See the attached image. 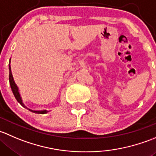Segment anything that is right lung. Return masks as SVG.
<instances>
[{"mask_svg": "<svg viewBox=\"0 0 156 156\" xmlns=\"http://www.w3.org/2000/svg\"><path fill=\"white\" fill-rule=\"evenodd\" d=\"M9 85H10L11 89H12V93H13L14 96H15L16 99L17 100L19 104H21L22 106H23L24 107H26L25 105H24L23 102H22V98H21L20 93H19V89L17 87L16 84L15 83V81L13 80V76H12V71H11V67H10V59H9ZM27 108V107H26ZM28 109V108H27ZM30 112H33V113H40V114H45L46 113H48L47 110H32L30 109H28Z\"/></svg>", "mask_w": 156, "mask_h": 156, "instance_id": "right-lung-1", "label": "right lung"}]
</instances>
